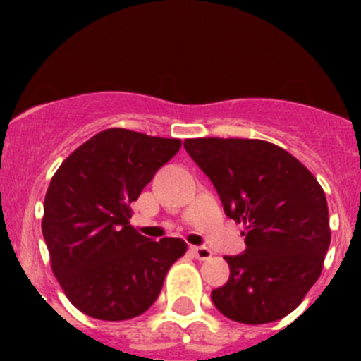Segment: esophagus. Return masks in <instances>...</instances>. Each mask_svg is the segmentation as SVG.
<instances>
[{
	"instance_id": "obj_1",
	"label": "esophagus",
	"mask_w": 361,
	"mask_h": 361,
	"mask_svg": "<svg viewBox=\"0 0 361 361\" xmlns=\"http://www.w3.org/2000/svg\"><path fill=\"white\" fill-rule=\"evenodd\" d=\"M191 251H193L195 258H199V260H208V258L212 257V250L206 247V245H193Z\"/></svg>"
}]
</instances>
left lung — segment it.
<instances>
[{"label":"left lung","mask_w":361,"mask_h":361,"mask_svg":"<svg viewBox=\"0 0 361 361\" xmlns=\"http://www.w3.org/2000/svg\"><path fill=\"white\" fill-rule=\"evenodd\" d=\"M229 219L244 224L245 250L224 257L229 280L212 300L229 320L288 317L317 282L331 244L327 200L298 159L258 139H186Z\"/></svg>","instance_id":"1"}]
</instances>
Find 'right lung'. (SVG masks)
<instances>
[{
  "label": "right lung",
  "instance_id": "1",
  "mask_svg": "<svg viewBox=\"0 0 361 361\" xmlns=\"http://www.w3.org/2000/svg\"><path fill=\"white\" fill-rule=\"evenodd\" d=\"M178 148V139L104 130L68 155L50 180L43 237L52 271L88 317L119 322L148 311L171 264L186 253L180 238L155 242L130 226V202Z\"/></svg>",
  "mask_w": 361,
  "mask_h": 361
}]
</instances>
